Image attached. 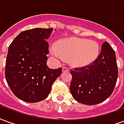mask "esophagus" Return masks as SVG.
I'll return each mask as SVG.
<instances>
[{
	"mask_svg": "<svg viewBox=\"0 0 124 124\" xmlns=\"http://www.w3.org/2000/svg\"><path fill=\"white\" fill-rule=\"evenodd\" d=\"M68 71H69V68L68 67H66V66L62 67V72H67Z\"/></svg>",
	"mask_w": 124,
	"mask_h": 124,
	"instance_id": "1",
	"label": "esophagus"
}]
</instances>
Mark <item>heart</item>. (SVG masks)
Wrapping results in <instances>:
<instances>
[{
    "instance_id": "obj_1",
    "label": "heart",
    "mask_w": 124,
    "mask_h": 124,
    "mask_svg": "<svg viewBox=\"0 0 124 124\" xmlns=\"http://www.w3.org/2000/svg\"><path fill=\"white\" fill-rule=\"evenodd\" d=\"M99 46L93 40L86 39L68 38L60 42L58 46L52 45L50 52L59 60L69 59L74 66L88 64L96 58L98 54Z\"/></svg>"
}]
</instances>
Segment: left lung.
I'll list each match as a JSON object with an SVG mask.
<instances>
[{"instance_id": "1", "label": "left lung", "mask_w": 124, "mask_h": 124, "mask_svg": "<svg viewBox=\"0 0 124 124\" xmlns=\"http://www.w3.org/2000/svg\"><path fill=\"white\" fill-rule=\"evenodd\" d=\"M70 71V89L74 99L90 106L100 104L111 96L116 84L118 69L115 51L105 42L93 62Z\"/></svg>"}]
</instances>
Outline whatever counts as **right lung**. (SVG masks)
<instances>
[{"label":"right lung","mask_w":124,"mask_h":124,"mask_svg":"<svg viewBox=\"0 0 124 124\" xmlns=\"http://www.w3.org/2000/svg\"><path fill=\"white\" fill-rule=\"evenodd\" d=\"M53 28H34L20 33L10 44L5 66L8 85L17 98L26 102L46 99L62 68L48 67V38Z\"/></svg>","instance_id":"1"}]
</instances>
